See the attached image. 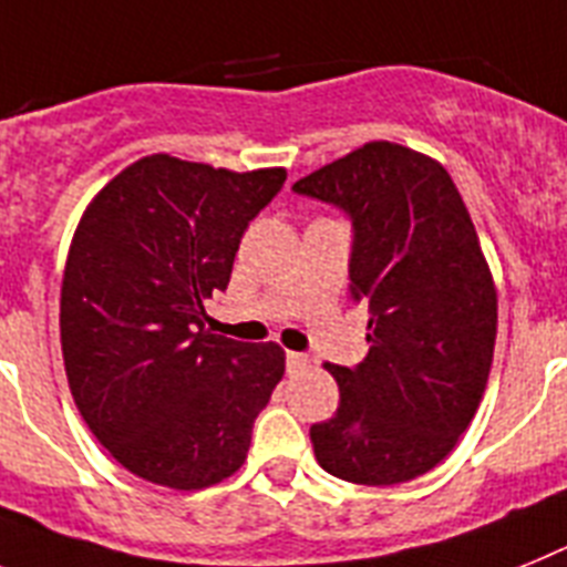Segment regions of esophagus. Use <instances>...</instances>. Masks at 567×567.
I'll return each instance as SVG.
<instances>
[{"label":"esophagus","instance_id":"obj_1","mask_svg":"<svg viewBox=\"0 0 567 567\" xmlns=\"http://www.w3.org/2000/svg\"><path fill=\"white\" fill-rule=\"evenodd\" d=\"M285 360H288V372L291 374L302 372V369H308V363H311V360H308L306 354H299V351H288V357H285Z\"/></svg>","mask_w":567,"mask_h":567}]
</instances>
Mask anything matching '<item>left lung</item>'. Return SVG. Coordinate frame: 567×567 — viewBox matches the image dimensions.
<instances>
[{
    "label": "left lung",
    "instance_id": "obj_1",
    "mask_svg": "<svg viewBox=\"0 0 567 567\" xmlns=\"http://www.w3.org/2000/svg\"><path fill=\"white\" fill-rule=\"evenodd\" d=\"M293 189L351 216V297L369 306L363 363H326L340 406L311 426L313 455L342 482H412L455 450L496 349V282L467 204L435 158L389 141Z\"/></svg>",
    "mask_w": 567,
    "mask_h": 567
}]
</instances>
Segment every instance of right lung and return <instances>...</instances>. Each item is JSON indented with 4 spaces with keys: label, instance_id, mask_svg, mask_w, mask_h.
Returning <instances> with one entry per match:
<instances>
[{
    "label": "right lung",
    "instance_id": "right-lung-1",
    "mask_svg": "<svg viewBox=\"0 0 567 567\" xmlns=\"http://www.w3.org/2000/svg\"><path fill=\"white\" fill-rule=\"evenodd\" d=\"M285 175L158 152L114 175L80 218L60 291L65 378L92 435L144 482L204 489L245 464L285 351L210 334L204 299L227 288L247 225Z\"/></svg>",
    "mask_w": 567,
    "mask_h": 567
}]
</instances>
